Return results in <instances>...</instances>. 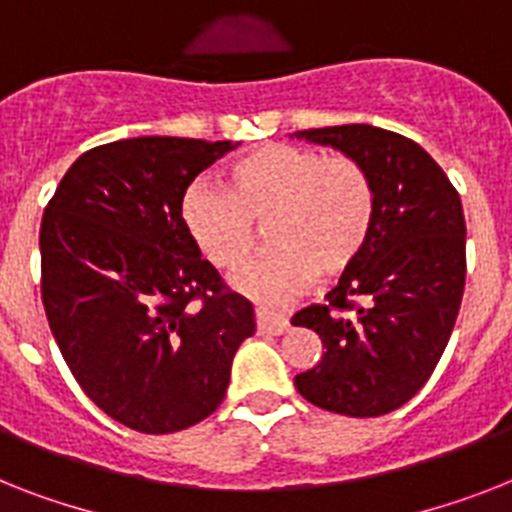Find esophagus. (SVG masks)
Masks as SVG:
<instances>
[{"instance_id":"34e87169","label":"esophagus","mask_w":512,"mask_h":512,"mask_svg":"<svg viewBox=\"0 0 512 512\" xmlns=\"http://www.w3.org/2000/svg\"><path fill=\"white\" fill-rule=\"evenodd\" d=\"M256 319H259V329L266 332V335H282V332H287V327H290L285 316L274 314L272 308L266 306L256 308Z\"/></svg>"}]
</instances>
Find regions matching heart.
Segmentation results:
<instances>
[{"label":"heart","mask_w":512,"mask_h":512,"mask_svg":"<svg viewBox=\"0 0 512 512\" xmlns=\"http://www.w3.org/2000/svg\"><path fill=\"white\" fill-rule=\"evenodd\" d=\"M377 190L358 159L327 156L293 143H266L225 172V188L193 183L183 225L219 269H235L256 246L266 219L272 246L235 274V287L264 301H285L314 280L337 277L369 243Z\"/></svg>","instance_id":"heart-1"}]
</instances>
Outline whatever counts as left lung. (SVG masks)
Listing matches in <instances>:
<instances>
[{
    "label": "left lung",
    "mask_w": 512,
    "mask_h": 512,
    "mask_svg": "<svg viewBox=\"0 0 512 512\" xmlns=\"http://www.w3.org/2000/svg\"><path fill=\"white\" fill-rule=\"evenodd\" d=\"M293 135L358 159L377 190L363 253L324 303L293 316L324 345L295 387L324 411L384 416L424 387L453 335L466 287L460 196L432 156L392 130L335 125Z\"/></svg>",
    "instance_id": "8db88e82"
}]
</instances>
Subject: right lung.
<instances>
[{
  "label": "right lung",
  "instance_id": "1",
  "mask_svg": "<svg viewBox=\"0 0 512 512\" xmlns=\"http://www.w3.org/2000/svg\"><path fill=\"white\" fill-rule=\"evenodd\" d=\"M230 141L143 135L86 151L41 219V301L75 382L143 434L204 421L225 400L253 306L183 225L188 185Z\"/></svg>",
  "mask_w": 512,
  "mask_h": 512
}]
</instances>
